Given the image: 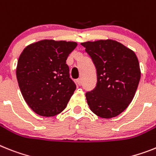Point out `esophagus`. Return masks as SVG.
I'll list each match as a JSON object with an SVG mask.
<instances>
[{
	"label": "esophagus",
	"mask_w": 156,
	"mask_h": 156,
	"mask_svg": "<svg viewBox=\"0 0 156 156\" xmlns=\"http://www.w3.org/2000/svg\"><path fill=\"white\" fill-rule=\"evenodd\" d=\"M76 82H77V84H78V86H82V79H81V78H78V79H77V80H76Z\"/></svg>",
	"instance_id": "obj_1"
}]
</instances>
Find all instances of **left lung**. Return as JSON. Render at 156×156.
<instances>
[{
	"instance_id": "8db88e82",
	"label": "left lung",
	"mask_w": 156,
	"mask_h": 156,
	"mask_svg": "<svg viewBox=\"0 0 156 156\" xmlns=\"http://www.w3.org/2000/svg\"><path fill=\"white\" fill-rule=\"evenodd\" d=\"M81 44L91 57L97 70L96 87L86 94L90 110L102 118L118 116L132 102L140 79L136 54L112 40Z\"/></svg>"
}]
</instances>
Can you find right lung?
<instances>
[{"mask_svg":"<svg viewBox=\"0 0 156 156\" xmlns=\"http://www.w3.org/2000/svg\"><path fill=\"white\" fill-rule=\"evenodd\" d=\"M75 42L44 40L27 46L19 57L16 78L27 105L43 116L64 110L76 85L69 74L67 57Z\"/></svg>","mask_w":156,"mask_h":156,"instance_id":"1","label":"right lung"}]
</instances>
